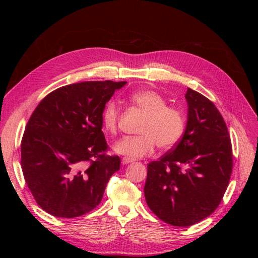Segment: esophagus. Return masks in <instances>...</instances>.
I'll return each instance as SVG.
<instances>
[{"instance_id":"34e87169","label":"esophagus","mask_w":258,"mask_h":258,"mask_svg":"<svg viewBox=\"0 0 258 258\" xmlns=\"http://www.w3.org/2000/svg\"><path fill=\"white\" fill-rule=\"evenodd\" d=\"M134 161H135V159L129 158V157H123V158L121 159V163H122V165H128V163L134 162Z\"/></svg>"}]
</instances>
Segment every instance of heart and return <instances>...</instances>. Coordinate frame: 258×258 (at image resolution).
Listing matches in <instances>:
<instances>
[{
    "instance_id": "b5f03b06",
    "label": "heart",
    "mask_w": 258,
    "mask_h": 258,
    "mask_svg": "<svg viewBox=\"0 0 258 258\" xmlns=\"http://www.w3.org/2000/svg\"><path fill=\"white\" fill-rule=\"evenodd\" d=\"M129 100L146 114L140 136L122 138L114 146V151L129 158H141L154 153L157 144L161 148L173 146L184 131V116L172 106H167V101L159 93L142 89L132 92ZM119 119V107L113 101L108 102L102 113L105 130L114 132Z\"/></svg>"
}]
</instances>
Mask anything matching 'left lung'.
<instances>
[{
    "instance_id": "obj_1",
    "label": "left lung",
    "mask_w": 258,
    "mask_h": 258,
    "mask_svg": "<svg viewBox=\"0 0 258 258\" xmlns=\"http://www.w3.org/2000/svg\"><path fill=\"white\" fill-rule=\"evenodd\" d=\"M187 122L172 152L147 165V206L172 226H191L221 204L232 171V150L221 113L201 93L187 88Z\"/></svg>"
}]
</instances>
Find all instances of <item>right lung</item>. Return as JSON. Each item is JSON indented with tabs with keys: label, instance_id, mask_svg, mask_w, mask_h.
I'll return each mask as SVG.
<instances>
[{
	"label": "right lung",
	"instance_id": "right-lung-1",
	"mask_svg": "<svg viewBox=\"0 0 258 258\" xmlns=\"http://www.w3.org/2000/svg\"><path fill=\"white\" fill-rule=\"evenodd\" d=\"M127 82H84L50 92L36 106L21 141V168L37 205L72 218L95 209L120 168L106 156L102 113Z\"/></svg>",
	"mask_w": 258,
	"mask_h": 258
}]
</instances>
